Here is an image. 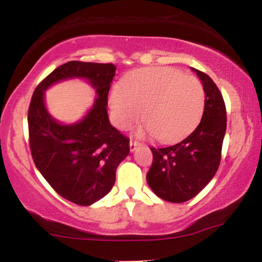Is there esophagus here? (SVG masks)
<instances>
[{
  "label": "esophagus",
  "instance_id": "obj_1",
  "mask_svg": "<svg viewBox=\"0 0 262 262\" xmlns=\"http://www.w3.org/2000/svg\"><path fill=\"white\" fill-rule=\"evenodd\" d=\"M139 145H141L140 141L134 140V139H130V141H129V146H130V150H132V151H134V150L137 149L138 146H139Z\"/></svg>",
  "mask_w": 262,
  "mask_h": 262
}]
</instances>
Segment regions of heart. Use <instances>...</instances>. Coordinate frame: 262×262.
<instances>
[{
	"instance_id": "obj_1",
	"label": "heart",
	"mask_w": 262,
	"mask_h": 262,
	"mask_svg": "<svg viewBox=\"0 0 262 262\" xmlns=\"http://www.w3.org/2000/svg\"><path fill=\"white\" fill-rule=\"evenodd\" d=\"M110 107L117 127L127 129L143 116L159 140H176L191 132L204 108V90L191 75L167 68L138 71L114 86Z\"/></svg>"
}]
</instances>
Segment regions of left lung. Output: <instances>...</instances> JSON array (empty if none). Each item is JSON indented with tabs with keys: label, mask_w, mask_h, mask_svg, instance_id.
<instances>
[{
	"label": "left lung",
	"mask_w": 262,
	"mask_h": 262,
	"mask_svg": "<svg viewBox=\"0 0 262 262\" xmlns=\"http://www.w3.org/2000/svg\"><path fill=\"white\" fill-rule=\"evenodd\" d=\"M206 93L202 119L188 137L165 148H150L152 164L146 181L154 193L172 203L197 196L217 172L227 129L221 91L207 74L194 70Z\"/></svg>",
	"instance_id": "left-lung-1"
}]
</instances>
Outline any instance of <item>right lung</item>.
Returning <instances> with one entry per match:
<instances>
[{"label":"right lung","instance_id":"obj_1","mask_svg":"<svg viewBox=\"0 0 262 262\" xmlns=\"http://www.w3.org/2000/svg\"><path fill=\"white\" fill-rule=\"evenodd\" d=\"M116 66L69 61L35 87L28 110L29 148L37 169L65 200L90 206L111 191L116 171L129 154V139L112 127L107 102ZM87 78L99 97L82 121L71 126L55 122L43 106V91L58 80Z\"/></svg>","mask_w":262,"mask_h":262}]
</instances>
